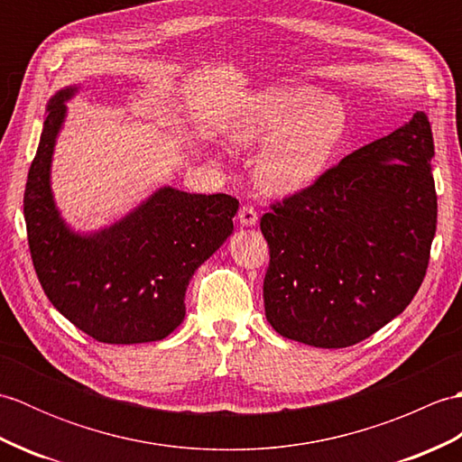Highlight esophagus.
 <instances>
[{
	"mask_svg": "<svg viewBox=\"0 0 462 462\" xmlns=\"http://www.w3.org/2000/svg\"><path fill=\"white\" fill-rule=\"evenodd\" d=\"M238 220L242 226H254L258 222V212L254 210V206L244 204L238 212Z\"/></svg>",
	"mask_w": 462,
	"mask_h": 462,
	"instance_id": "esophagus-1",
	"label": "esophagus"
}]
</instances>
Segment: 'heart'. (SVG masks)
I'll return each mask as SVG.
<instances>
[{
	"label": "heart",
	"instance_id": "heart-1",
	"mask_svg": "<svg viewBox=\"0 0 462 462\" xmlns=\"http://www.w3.org/2000/svg\"><path fill=\"white\" fill-rule=\"evenodd\" d=\"M346 129V106L336 97L306 85H280L244 97L226 125V136L242 149L263 146L262 186L273 194H293L326 172Z\"/></svg>",
	"mask_w": 462,
	"mask_h": 462
}]
</instances>
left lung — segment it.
Returning <instances> with one entry per match:
<instances>
[{"instance_id":"left-lung-1","label":"left lung","mask_w":462,"mask_h":462,"mask_svg":"<svg viewBox=\"0 0 462 462\" xmlns=\"http://www.w3.org/2000/svg\"><path fill=\"white\" fill-rule=\"evenodd\" d=\"M433 156L429 119L417 111L262 216L263 308L282 337L349 347L409 306L437 230Z\"/></svg>"}]
</instances>
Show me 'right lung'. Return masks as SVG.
<instances>
[{"label":"right lung","instance_id":"obj_1","mask_svg":"<svg viewBox=\"0 0 462 462\" xmlns=\"http://www.w3.org/2000/svg\"><path fill=\"white\" fill-rule=\"evenodd\" d=\"M65 87L47 105L43 133L27 174L23 214L33 268L49 301L87 336L129 346L164 339L184 319V293L200 263L234 230L238 200L162 186L111 226L69 228L51 192V159L61 131Z\"/></svg>","mask_w":462,"mask_h":462}]
</instances>
